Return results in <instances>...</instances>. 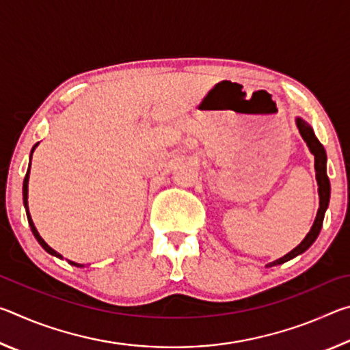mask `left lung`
I'll list each match as a JSON object with an SVG mask.
<instances>
[{
    "instance_id": "1",
    "label": "left lung",
    "mask_w": 350,
    "mask_h": 350,
    "mask_svg": "<svg viewBox=\"0 0 350 350\" xmlns=\"http://www.w3.org/2000/svg\"><path fill=\"white\" fill-rule=\"evenodd\" d=\"M295 122H296V128H298L301 137L304 139L307 146H309L310 152L313 154V157H315V173H317V182H318L319 208H318L315 222H313L310 232L307 233V236L303 241H301V244L298 247H295L292 252L284 254L282 258L267 264V267H273V265H280V264L287 262V260H290V259L296 258L298 254L304 253L307 248H309L313 242L317 241L319 232H321L324 215H325V210H327L329 200H330V182L327 177V156H325L324 146L319 144V140L317 139L315 133H313V128L304 120V118L296 117Z\"/></svg>"
}]
</instances>
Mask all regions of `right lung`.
<instances>
[{"label": "right lung", "mask_w": 350, "mask_h": 350, "mask_svg": "<svg viewBox=\"0 0 350 350\" xmlns=\"http://www.w3.org/2000/svg\"><path fill=\"white\" fill-rule=\"evenodd\" d=\"M38 146V144H35L33 145V148H32V151H31V159H32V154H33V151H35V148ZM29 174H31V163H29V168H27V173H26V177H25V182H23V204H25V208H26V216H27V221H29V225H31V230H32V233H33V236H35V239L38 241V244L44 248V250L49 253V254H52V256H57V258H60V259H63V256L60 253H57L54 248L52 247H49L44 242V239L41 238L40 236V233H38V230L35 228V225H33V221H32V217H31V213H29V205H27V193H29ZM68 262L70 264V265H75V267H85V265L83 264H77V262H74V260H69L68 259Z\"/></svg>", "instance_id": "right-lung-1"}]
</instances>
